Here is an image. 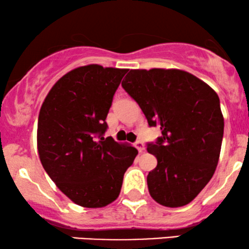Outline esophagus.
<instances>
[{"instance_id":"obj_1","label":"esophagus","mask_w":249,"mask_h":249,"mask_svg":"<svg viewBox=\"0 0 249 249\" xmlns=\"http://www.w3.org/2000/svg\"><path fill=\"white\" fill-rule=\"evenodd\" d=\"M134 146L136 149L139 150V152H143L145 150V148H144V144H143V142L142 141H138V142H135V144H134Z\"/></svg>"}]
</instances>
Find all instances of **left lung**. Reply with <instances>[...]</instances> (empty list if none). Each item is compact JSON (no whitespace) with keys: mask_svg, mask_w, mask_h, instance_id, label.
<instances>
[{"mask_svg":"<svg viewBox=\"0 0 249 249\" xmlns=\"http://www.w3.org/2000/svg\"><path fill=\"white\" fill-rule=\"evenodd\" d=\"M122 86L162 134L146 148L158 161L146 177L150 195L167 208L188 204L219 161L225 123L218 94L177 69L131 70Z\"/></svg>","mask_w":249,"mask_h":249,"instance_id":"obj_1","label":"left lung"}]
</instances>
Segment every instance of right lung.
I'll return each instance as SVG.
<instances>
[{"mask_svg": "<svg viewBox=\"0 0 249 249\" xmlns=\"http://www.w3.org/2000/svg\"><path fill=\"white\" fill-rule=\"evenodd\" d=\"M127 69L80 66L52 87L37 127L40 162L62 193L83 208L118 197L125 171L138 156L129 144L104 138L106 117Z\"/></svg>", "mask_w": 249, "mask_h": 249, "instance_id": "obj_1", "label": "right lung"}]
</instances>
